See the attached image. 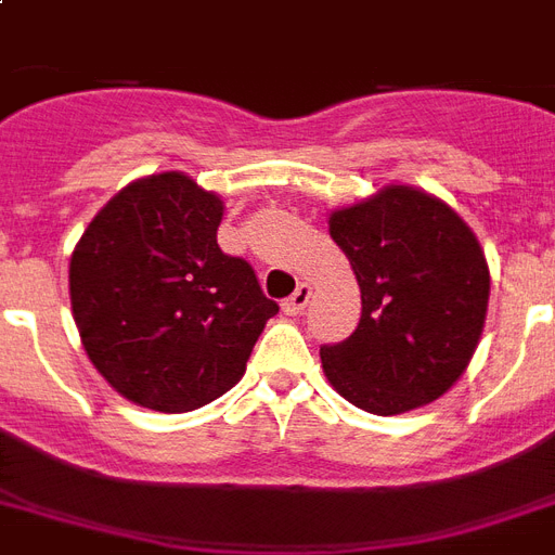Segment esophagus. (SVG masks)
I'll return each mask as SVG.
<instances>
[{"label":"esophagus","mask_w":555,"mask_h":555,"mask_svg":"<svg viewBox=\"0 0 555 555\" xmlns=\"http://www.w3.org/2000/svg\"><path fill=\"white\" fill-rule=\"evenodd\" d=\"M311 294H313V287L311 285H299L294 291V296H287L285 299V305H282V308H285V313H291V317H296V313H302L305 311V305L311 302Z\"/></svg>","instance_id":"obj_1"}]
</instances>
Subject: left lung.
Masks as SVG:
<instances>
[{
	"label": "left lung",
	"instance_id": "left-lung-1",
	"mask_svg": "<svg viewBox=\"0 0 555 555\" xmlns=\"http://www.w3.org/2000/svg\"><path fill=\"white\" fill-rule=\"evenodd\" d=\"M331 238L354 268L363 317L322 346V369L348 403L403 414L455 386L481 339L490 268L455 209L405 184L334 209Z\"/></svg>",
	"mask_w": 555,
	"mask_h": 555
}]
</instances>
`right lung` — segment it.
Segmentation results:
<instances>
[{
	"label": "right lung",
	"instance_id": "right-lung-1",
	"mask_svg": "<svg viewBox=\"0 0 555 555\" xmlns=\"http://www.w3.org/2000/svg\"><path fill=\"white\" fill-rule=\"evenodd\" d=\"M224 201L184 172L132 181L91 218L68 264L82 348L108 386L155 412H192L242 379L279 305L218 247Z\"/></svg>",
	"mask_w": 555,
	"mask_h": 555
}]
</instances>
